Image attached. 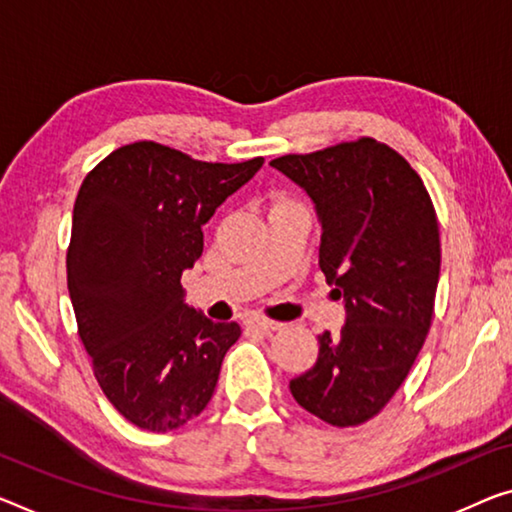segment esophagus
<instances>
[{
  "mask_svg": "<svg viewBox=\"0 0 512 512\" xmlns=\"http://www.w3.org/2000/svg\"><path fill=\"white\" fill-rule=\"evenodd\" d=\"M249 327H254V329H258V332H263V334H272V332H277V329H279L277 322H272V320H267V318H251L249 320Z\"/></svg>",
  "mask_w": 512,
  "mask_h": 512,
  "instance_id": "1",
  "label": "esophagus"
}]
</instances>
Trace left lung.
<instances>
[{"instance_id": "left-lung-1", "label": "left lung", "mask_w": 512, "mask_h": 512, "mask_svg": "<svg viewBox=\"0 0 512 512\" xmlns=\"http://www.w3.org/2000/svg\"><path fill=\"white\" fill-rule=\"evenodd\" d=\"M270 164L316 206L320 270L345 302L341 334L318 336V361L290 393L329 426H359L389 403L426 341L442 263L435 208L410 162L371 137Z\"/></svg>"}]
</instances>
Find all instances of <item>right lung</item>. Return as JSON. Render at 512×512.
Wrapping results in <instances>:
<instances>
[{"label": "right lung", "instance_id": "1", "mask_svg": "<svg viewBox=\"0 0 512 512\" xmlns=\"http://www.w3.org/2000/svg\"><path fill=\"white\" fill-rule=\"evenodd\" d=\"M261 167L263 157L199 162L135 141L84 178L68 293L100 389L137 428H180L210 403L242 332L187 306L180 277L203 254V224Z\"/></svg>", "mask_w": 512, "mask_h": 512}]
</instances>
